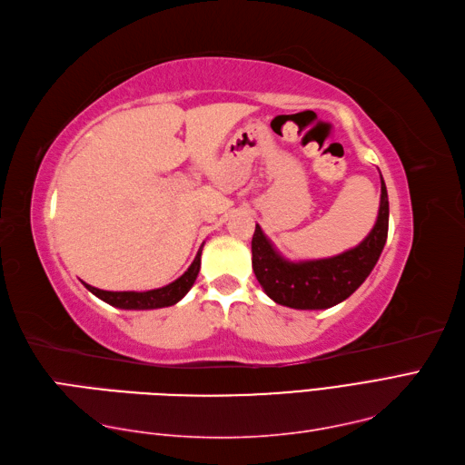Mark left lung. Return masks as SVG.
<instances>
[{"instance_id":"obj_1","label":"left lung","mask_w":465,"mask_h":465,"mask_svg":"<svg viewBox=\"0 0 465 465\" xmlns=\"http://www.w3.org/2000/svg\"><path fill=\"white\" fill-rule=\"evenodd\" d=\"M389 234V195L381 175L379 217L365 241L331 258L292 262L256 224L252 270L266 296L293 310H327L353 293L375 268Z\"/></svg>"}]
</instances>
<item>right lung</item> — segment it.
Listing matches in <instances>:
<instances>
[{
    "label": "right lung",
    "instance_id": "obj_1",
    "mask_svg": "<svg viewBox=\"0 0 465 465\" xmlns=\"http://www.w3.org/2000/svg\"><path fill=\"white\" fill-rule=\"evenodd\" d=\"M201 251L195 256L193 262L187 268L183 276H179L172 284H167L163 288L157 290H147V292H106V290H98L94 286H86L88 292H93L96 298L102 302H106L114 308L120 310H157V308H167V305L177 303L185 293L191 290V286L195 284L199 268H201Z\"/></svg>",
    "mask_w": 465,
    "mask_h": 465
}]
</instances>
